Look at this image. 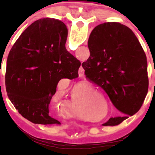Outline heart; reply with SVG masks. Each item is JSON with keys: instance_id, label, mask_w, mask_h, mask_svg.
I'll list each match as a JSON object with an SVG mask.
<instances>
[{"instance_id": "obj_1", "label": "heart", "mask_w": 155, "mask_h": 155, "mask_svg": "<svg viewBox=\"0 0 155 155\" xmlns=\"http://www.w3.org/2000/svg\"><path fill=\"white\" fill-rule=\"evenodd\" d=\"M94 88L92 85L87 83H81L77 84L72 90L70 104L73 109H79L81 106L89 104L94 98ZM95 108L96 113L98 115L102 113L105 110L103 105H99Z\"/></svg>"}]
</instances>
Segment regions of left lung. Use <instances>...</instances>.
Masks as SVG:
<instances>
[{
    "label": "left lung",
    "mask_w": 155,
    "mask_h": 155,
    "mask_svg": "<svg viewBox=\"0 0 155 155\" xmlns=\"http://www.w3.org/2000/svg\"><path fill=\"white\" fill-rule=\"evenodd\" d=\"M87 46L90 57L82 64L84 74L107 93L123 114L110 118L105 125H119L137 113L147 95V57L132 30L119 22L97 25Z\"/></svg>",
    "instance_id": "left-lung-1"
}]
</instances>
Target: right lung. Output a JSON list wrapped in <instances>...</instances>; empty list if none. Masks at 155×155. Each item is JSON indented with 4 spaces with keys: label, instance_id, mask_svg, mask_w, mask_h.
<instances>
[{
    "label": "right lung",
    "instance_id": "1",
    "mask_svg": "<svg viewBox=\"0 0 155 155\" xmlns=\"http://www.w3.org/2000/svg\"><path fill=\"white\" fill-rule=\"evenodd\" d=\"M68 28L55 18L31 23L12 46L8 57L5 85L18 113L34 124L57 123L49 105L60 80L78 77L81 62L67 50Z\"/></svg>",
    "mask_w": 155,
    "mask_h": 155
}]
</instances>
